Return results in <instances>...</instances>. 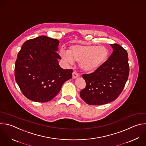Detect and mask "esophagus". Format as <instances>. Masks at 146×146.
Segmentation results:
<instances>
[{"label": "esophagus", "instance_id": "1", "mask_svg": "<svg viewBox=\"0 0 146 146\" xmlns=\"http://www.w3.org/2000/svg\"><path fill=\"white\" fill-rule=\"evenodd\" d=\"M79 76H80V74L78 73H77L76 72H73V73H72L73 78H77V77H78Z\"/></svg>", "mask_w": 146, "mask_h": 146}]
</instances>
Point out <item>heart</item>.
<instances>
[{"label": "heart", "mask_w": 146, "mask_h": 146, "mask_svg": "<svg viewBox=\"0 0 146 146\" xmlns=\"http://www.w3.org/2000/svg\"><path fill=\"white\" fill-rule=\"evenodd\" d=\"M63 58L69 64L80 62L81 68L86 72H93L102 67L108 60L109 51L104 46L96 45H74L68 52L61 51Z\"/></svg>", "instance_id": "1"}]
</instances>
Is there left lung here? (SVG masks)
Here are the masks:
<instances>
[{
  "label": "left lung",
  "mask_w": 146,
  "mask_h": 146,
  "mask_svg": "<svg viewBox=\"0 0 146 146\" xmlns=\"http://www.w3.org/2000/svg\"><path fill=\"white\" fill-rule=\"evenodd\" d=\"M110 45L113 51L107 62L93 73L82 76L86 86L80 94L89 105H103L115 100L128 80L129 68L127 52L119 44Z\"/></svg>",
  "instance_id": "8db88e82"
}]
</instances>
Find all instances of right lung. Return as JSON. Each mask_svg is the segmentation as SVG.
Returning <instances> with one entry per match:
<instances>
[{"label": "right lung", "instance_id": "obj_1", "mask_svg": "<svg viewBox=\"0 0 146 146\" xmlns=\"http://www.w3.org/2000/svg\"><path fill=\"white\" fill-rule=\"evenodd\" d=\"M59 40L39 36L26 40L15 64V77L23 95L32 101L45 103L59 93L63 84L72 77V69L60 67L56 52Z\"/></svg>", "mask_w": 146, "mask_h": 146}]
</instances>
